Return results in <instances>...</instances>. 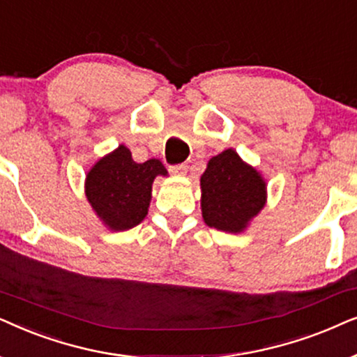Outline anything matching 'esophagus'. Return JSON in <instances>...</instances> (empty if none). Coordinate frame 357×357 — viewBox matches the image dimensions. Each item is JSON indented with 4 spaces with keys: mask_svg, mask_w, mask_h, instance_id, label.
<instances>
[{
    "mask_svg": "<svg viewBox=\"0 0 357 357\" xmlns=\"http://www.w3.org/2000/svg\"><path fill=\"white\" fill-rule=\"evenodd\" d=\"M188 168H189V166L186 163L173 165V166H169V173H173V174H186L188 173Z\"/></svg>",
    "mask_w": 357,
    "mask_h": 357,
    "instance_id": "esophagus-1",
    "label": "esophagus"
}]
</instances>
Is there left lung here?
<instances>
[{
  "label": "left lung",
  "mask_w": 357,
  "mask_h": 357,
  "mask_svg": "<svg viewBox=\"0 0 357 357\" xmlns=\"http://www.w3.org/2000/svg\"><path fill=\"white\" fill-rule=\"evenodd\" d=\"M202 217L208 227L238 234L264 207L266 184L234 150L208 161L201 178Z\"/></svg>",
  "instance_id": "8db88e82"
}]
</instances>
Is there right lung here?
I'll list each match as a JSON object with an SVG mask.
<instances>
[{
	"label": "right lung",
	"instance_id": "add662e5",
	"mask_svg": "<svg viewBox=\"0 0 357 357\" xmlns=\"http://www.w3.org/2000/svg\"><path fill=\"white\" fill-rule=\"evenodd\" d=\"M158 174H168L160 160L135 163L130 150L121 145L88 173L86 197L111 230H129L149 212L151 184Z\"/></svg>",
	"mask_w": 357,
	"mask_h": 357
}]
</instances>
